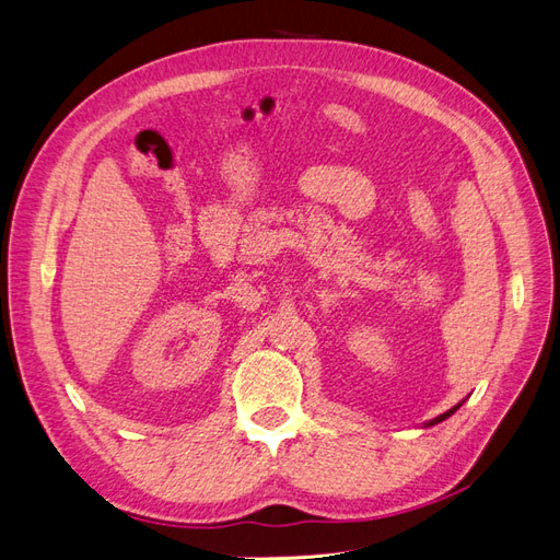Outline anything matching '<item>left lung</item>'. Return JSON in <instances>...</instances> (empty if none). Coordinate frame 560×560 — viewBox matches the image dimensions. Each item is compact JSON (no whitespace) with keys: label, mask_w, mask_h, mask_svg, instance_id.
Segmentation results:
<instances>
[{"label":"left lung","mask_w":560,"mask_h":560,"mask_svg":"<svg viewBox=\"0 0 560 560\" xmlns=\"http://www.w3.org/2000/svg\"><path fill=\"white\" fill-rule=\"evenodd\" d=\"M460 406H463V401H460V404H455V406H453V409H448V411H446V413H442V416H436V418H434V420H430V422H425V428H430V425H436V422H442V420H446V418H451V416H453V413H455V411H457V409H460Z\"/></svg>","instance_id":"8db88e82"}]
</instances>
